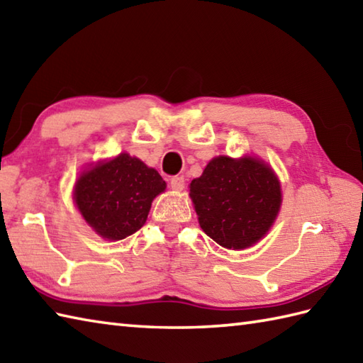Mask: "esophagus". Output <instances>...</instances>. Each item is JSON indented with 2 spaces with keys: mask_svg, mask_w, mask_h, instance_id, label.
I'll use <instances>...</instances> for the list:
<instances>
[{
  "mask_svg": "<svg viewBox=\"0 0 363 363\" xmlns=\"http://www.w3.org/2000/svg\"><path fill=\"white\" fill-rule=\"evenodd\" d=\"M169 187L176 191H181L184 190V187H186V181H184L182 176H174L169 179Z\"/></svg>",
  "mask_w": 363,
  "mask_h": 363,
  "instance_id": "1",
  "label": "esophagus"
}]
</instances>
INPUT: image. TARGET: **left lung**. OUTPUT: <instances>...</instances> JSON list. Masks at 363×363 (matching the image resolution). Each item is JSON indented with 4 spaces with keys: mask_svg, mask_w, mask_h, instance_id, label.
<instances>
[{
    "mask_svg": "<svg viewBox=\"0 0 363 363\" xmlns=\"http://www.w3.org/2000/svg\"><path fill=\"white\" fill-rule=\"evenodd\" d=\"M199 226L218 245L243 250L259 242L281 207V186L273 169L252 157H215L191 181Z\"/></svg>",
    "mask_w": 363,
    "mask_h": 363,
    "instance_id": "8db88e82",
    "label": "left lung"
}]
</instances>
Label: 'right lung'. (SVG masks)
I'll return each instance as SVG.
<instances>
[{
	"label": "right lung",
	"instance_id": "obj_1",
	"mask_svg": "<svg viewBox=\"0 0 363 363\" xmlns=\"http://www.w3.org/2000/svg\"><path fill=\"white\" fill-rule=\"evenodd\" d=\"M164 190L165 181L156 169L123 152L79 176L74 201L99 235L121 240L145 225L152 199Z\"/></svg>",
	"mask_w": 363,
	"mask_h": 363
}]
</instances>
